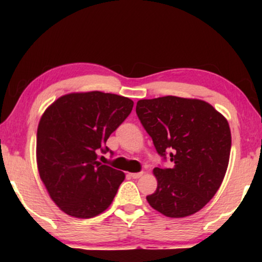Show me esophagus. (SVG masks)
<instances>
[{
  "label": "esophagus",
  "mask_w": 262,
  "mask_h": 262,
  "mask_svg": "<svg viewBox=\"0 0 262 262\" xmlns=\"http://www.w3.org/2000/svg\"><path fill=\"white\" fill-rule=\"evenodd\" d=\"M130 177H133V179H139V177L143 175V172H133V173H129Z\"/></svg>",
  "instance_id": "esophagus-1"
}]
</instances>
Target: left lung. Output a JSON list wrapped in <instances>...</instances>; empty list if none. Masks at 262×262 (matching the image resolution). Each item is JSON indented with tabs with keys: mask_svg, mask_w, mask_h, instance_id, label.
I'll list each match as a JSON object with an SVG mask.
<instances>
[{
	"mask_svg": "<svg viewBox=\"0 0 262 262\" xmlns=\"http://www.w3.org/2000/svg\"><path fill=\"white\" fill-rule=\"evenodd\" d=\"M138 118L162 160L155 167L158 187L146 200L170 218L203 208L217 193L229 162L231 135L227 119L209 103L176 96L140 100Z\"/></svg>",
	"mask_w": 262,
	"mask_h": 262,
	"instance_id": "left-lung-1",
	"label": "left lung"
}]
</instances>
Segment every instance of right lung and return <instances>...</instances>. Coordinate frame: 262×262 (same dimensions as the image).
Segmentation results:
<instances>
[{"label":"right lung","mask_w":262,"mask_h":262,"mask_svg":"<svg viewBox=\"0 0 262 262\" xmlns=\"http://www.w3.org/2000/svg\"><path fill=\"white\" fill-rule=\"evenodd\" d=\"M123 96L92 91L60 97L41 116L37 132L39 175L66 214L92 218L112 203L122 171L97 161L106 141L133 110Z\"/></svg>","instance_id":"right-lung-1"}]
</instances>
